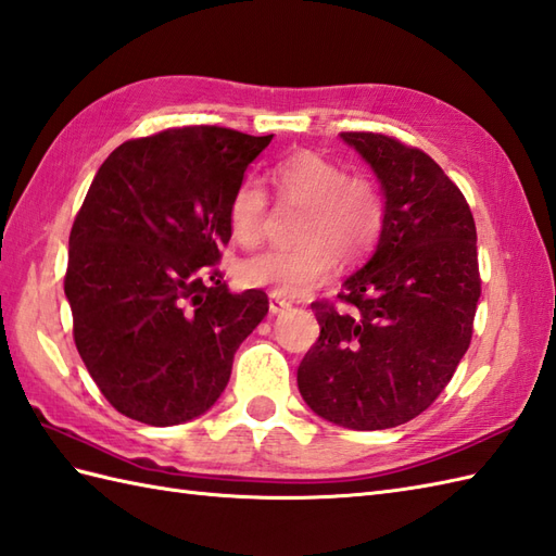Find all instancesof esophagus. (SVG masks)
Wrapping results in <instances>:
<instances>
[{"mask_svg":"<svg viewBox=\"0 0 556 556\" xmlns=\"http://www.w3.org/2000/svg\"><path fill=\"white\" fill-rule=\"evenodd\" d=\"M289 307H291V303L287 299H281V295H277V293H269V313L279 315V313H283V309H289Z\"/></svg>","mask_w":556,"mask_h":556,"instance_id":"1","label":"esophagus"}]
</instances>
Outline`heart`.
Listing matches in <instances>:
<instances>
[{
    "instance_id": "obj_1",
    "label": "heart",
    "mask_w": 556,
    "mask_h": 556,
    "mask_svg": "<svg viewBox=\"0 0 556 556\" xmlns=\"http://www.w3.org/2000/svg\"><path fill=\"white\" fill-rule=\"evenodd\" d=\"M279 205L301 208L293 225L299 243L267 249L237 265V279L251 289H273L283 299H299L337 267L357 265L377 249L386 227V199L367 175H348L337 161L317 151H295L267 170ZM269 199L253 177L241 179L227 201V227L239 247L263 239Z\"/></svg>"
}]
</instances>
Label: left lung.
Here are the masks:
<instances>
[{
  "label": "left lung",
  "instance_id": "obj_1",
  "mask_svg": "<svg viewBox=\"0 0 556 556\" xmlns=\"http://www.w3.org/2000/svg\"><path fill=\"white\" fill-rule=\"evenodd\" d=\"M374 167L386 227L339 303L315 301L319 339L299 367L309 409L357 431L415 419L443 393L481 299L467 199L429 153L381 132H341Z\"/></svg>",
  "mask_w": 556,
  "mask_h": 556
}]
</instances>
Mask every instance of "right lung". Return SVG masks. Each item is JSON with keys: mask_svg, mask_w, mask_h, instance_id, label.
Returning a JSON list of instances; mask_svg holds the SVG:
<instances>
[{"mask_svg": "<svg viewBox=\"0 0 556 556\" xmlns=\"http://www.w3.org/2000/svg\"><path fill=\"white\" fill-rule=\"evenodd\" d=\"M273 135L219 125L127 139L75 215L63 289L73 341L121 415L173 426L225 391L267 293H229L219 257L227 201Z\"/></svg>", "mask_w": 556, "mask_h": 556, "instance_id": "add662e5", "label": "right lung"}]
</instances>
